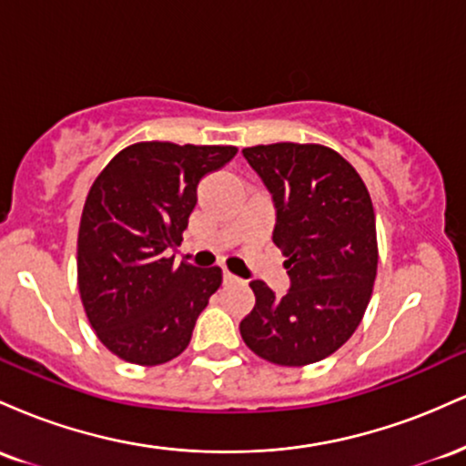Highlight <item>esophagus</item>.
<instances>
[{"label":"esophagus","instance_id":"1","mask_svg":"<svg viewBox=\"0 0 466 466\" xmlns=\"http://www.w3.org/2000/svg\"><path fill=\"white\" fill-rule=\"evenodd\" d=\"M223 282L229 285V282H237V276H232L229 271H223Z\"/></svg>","mask_w":466,"mask_h":466}]
</instances>
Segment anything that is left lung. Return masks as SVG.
I'll return each mask as SVG.
<instances>
[{
	"mask_svg": "<svg viewBox=\"0 0 466 466\" xmlns=\"http://www.w3.org/2000/svg\"><path fill=\"white\" fill-rule=\"evenodd\" d=\"M276 210L271 240L285 256L289 291L251 280L256 304L240 322L249 350L278 366H307L344 346L360 326L377 276V226L357 170L319 144L243 148Z\"/></svg>",
	"mask_w": 466,
	"mask_h": 466,
	"instance_id": "obj_1",
	"label": "left lung"
}]
</instances>
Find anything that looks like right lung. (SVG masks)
<instances>
[{
	"instance_id": "right-lung-1",
	"label": "right lung",
	"mask_w": 466,
	"mask_h": 466,
	"mask_svg": "<svg viewBox=\"0 0 466 466\" xmlns=\"http://www.w3.org/2000/svg\"><path fill=\"white\" fill-rule=\"evenodd\" d=\"M237 155L234 147L140 142L105 166L78 229V289L98 339L140 366L186 350L221 269L175 265L166 249L197 203V186Z\"/></svg>"
}]
</instances>
